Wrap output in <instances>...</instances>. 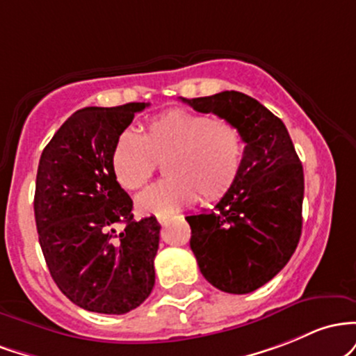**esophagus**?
Returning a JSON list of instances; mask_svg holds the SVG:
<instances>
[{
	"mask_svg": "<svg viewBox=\"0 0 356 356\" xmlns=\"http://www.w3.org/2000/svg\"><path fill=\"white\" fill-rule=\"evenodd\" d=\"M158 222L161 223V225H165V223L168 222V217L166 215H158Z\"/></svg>",
	"mask_w": 356,
	"mask_h": 356,
	"instance_id": "esophagus-1",
	"label": "esophagus"
}]
</instances>
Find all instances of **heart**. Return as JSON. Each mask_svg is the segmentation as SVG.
<instances>
[{"label": "heart", "mask_w": 356, "mask_h": 356, "mask_svg": "<svg viewBox=\"0 0 356 356\" xmlns=\"http://www.w3.org/2000/svg\"><path fill=\"white\" fill-rule=\"evenodd\" d=\"M243 143L232 122L188 109H168L154 115L139 134L124 129L115 141L111 165L119 185L138 191L163 161L168 178L139 195L145 213L170 215L188 207L198 191L209 202L234 186L242 168Z\"/></svg>", "instance_id": "1"}]
</instances>
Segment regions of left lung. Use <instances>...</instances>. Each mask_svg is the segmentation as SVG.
<instances>
[{
    "mask_svg": "<svg viewBox=\"0 0 356 356\" xmlns=\"http://www.w3.org/2000/svg\"><path fill=\"white\" fill-rule=\"evenodd\" d=\"M238 129L242 168L213 211L188 215L190 247L203 277L223 293L247 294L289 262L302 229L305 175L284 122L237 90L185 99Z\"/></svg>",
    "mask_w": 356,
    "mask_h": 356,
    "instance_id": "8db88e82",
    "label": "left lung"
}]
</instances>
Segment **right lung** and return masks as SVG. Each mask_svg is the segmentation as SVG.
<instances>
[{"instance_id": "1", "label": "right lung", "mask_w": 356, "mask_h": 356, "mask_svg": "<svg viewBox=\"0 0 356 356\" xmlns=\"http://www.w3.org/2000/svg\"><path fill=\"white\" fill-rule=\"evenodd\" d=\"M147 106L77 111L40 158L33 209L43 257L58 289L94 313H129L154 286L161 227L154 217L134 220L111 165L119 134Z\"/></svg>"}]
</instances>
